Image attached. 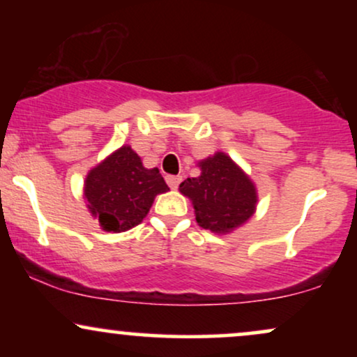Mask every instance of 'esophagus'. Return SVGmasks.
Returning <instances> with one entry per match:
<instances>
[{
    "label": "esophagus",
    "mask_w": 357,
    "mask_h": 357,
    "mask_svg": "<svg viewBox=\"0 0 357 357\" xmlns=\"http://www.w3.org/2000/svg\"><path fill=\"white\" fill-rule=\"evenodd\" d=\"M181 176H173V174H169V176H166V181H167V184H169V188L171 190H176V188L179 186V183H181Z\"/></svg>",
    "instance_id": "obj_1"
}]
</instances>
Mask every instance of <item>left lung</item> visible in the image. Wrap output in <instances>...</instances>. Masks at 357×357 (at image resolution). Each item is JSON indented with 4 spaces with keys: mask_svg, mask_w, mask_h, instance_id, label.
Here are the masks:
<instances>
[{
    "mask_svg": "<svg viewBox=\"0 0 357 357\" xmlns=\"http://www.w3.org/2000/svg\"><path fill=\"white\" fill-rule=\"evenodd\" d=\"M199 167L198 178H188L179 184V191L192 202L199 227L227 233L245 223L255 211L253 183L223 153L204 159Z\"/></svg>",
    "mask_w": 357,
    "mask_h": 357,
    "instance_id": "8db88e82",
    "label": "left lung"
}]
</instances>
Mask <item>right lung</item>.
Segmentation results:
<instances>
[{
	"instance_id": "obj_1",
	"label": "right lung",
	"mask_w": 357,
	"mask_h": 357,
	"mask_svg": "<svg viewBox=\"0 0 357 357\" xmlns=\"http://www.w3.org/2000/svg\"><path fill=\"white\" fill-rule=\"evenodd\" d=\"M167 190L158 167L146 169L129 146L93 167L85 181L89 210L107 231L136 227L153 206L154 196Z\"/></svg>"
}]
</instances>
